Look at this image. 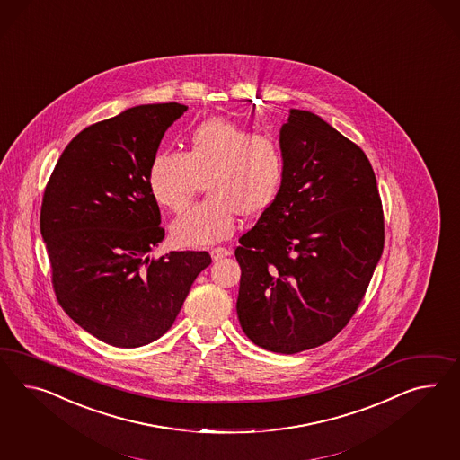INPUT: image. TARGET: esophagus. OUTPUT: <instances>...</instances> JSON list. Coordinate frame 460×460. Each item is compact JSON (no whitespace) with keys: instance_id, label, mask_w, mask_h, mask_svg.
Segmentation results:
<instances>
[{"instance_id":"esophagus-1","label":"esophagus","mask_w":460,"mask_h":460,"mask_svg":"<svg viewBox=\"0 0 460 460\" xmlns=\"http://www.w3.org/2000/svg\"><path fill=\"white\" fill-rule=\"evenodd\" d=\"M227 256H231V249L214 248L211 251V258L214 261H219V260L227 258Z\"/></svg>"}]
</instances>
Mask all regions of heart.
I'll list each match as a JSON object with an SVG mask.
<instances>
[{
	"label": "heart",
	"instance_id": "heart-1",
	"mask_svg": "<svg viewBox=\"0 0 460 460\" xmlns=\"http://www.w3.org/2000/svg\"><path fill=\"white\" fill-rule=\"evenodd\" d=\"M186 154L161 150L150 161L147 186L154 200L182 212L208 184L209 198L175 219L179 246H211L233 236L237 214L256 217L278 198L286 177V154L278 138L211 117L187 134Z\"/></svg>",
	"mask_w": 460,
	"mask_h": 460
}]
</instances>
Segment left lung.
Returning <instances> with one entry per match:
<instances>
[{
  "instance_id": "left-lung-1",
  "label": "left lung",
  "mask_w": 460,
  "mask_h": 460,
  "mask_svg": "<svg viewBox=\"0 0 460 460\" xmlns=\"http://www.w3.org/2000/svg\"><path fill=\"white\" fill-rule=\"evenodd\" d=\"M286 177L239 237L237 318L258 347L293 355L338 335L384 251V211L365 152L322 117L291 109Z\"/></svg>"
}]
</instances>
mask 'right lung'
Instances as JSON below:
<instances>
[{
    "mask_svg": "<svg viewBox=\"0 0 460 460\" xmlns=\"http://www.w3.org/2000/svg\"><path fill=\"white\" fill-rule=\"evenodd\" d=\"M186 105L147 103L84 128L45 189L40 229L65 313L112 347L137 348L175 322L206 251L149 252L165 236L147 172L162 137Z\"/></svg>",
    "mask_w": 460,
    "mask_h": 460,
    "instance_id": "1",
    "label": "right lung"
}]
</instances>
